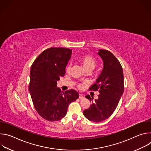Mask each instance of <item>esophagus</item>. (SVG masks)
<instances>
[{
  "label": "esophagus",
  "instance_id": "1",
  "mask_svg": "<svg viewBox=\"0 0 151 151\" xmlns=\"http://www.w3.org/2000/svg\"><path fill=\"white\" fill-rule=\"evenodd\" d=\"M83 98H84V97L83 96L82 94H79V99H83Z\"/></svg>",
  "mask_w": 151,
  "mask_h": 151
}]
</instances>
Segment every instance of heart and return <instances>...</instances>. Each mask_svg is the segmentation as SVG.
<instances>
[{
  "instance_id": "heart-1",
  "label": "heart",
  "mask_w": 151,
  "mask_h": 151,
  "mask_svg": "<svg viewBox=\"0 0 151 151\" xmlns=\"http://www.w3.org/2000/svg\"><path fill=\"white\" fill-rule=\"evenodd\" d=\"M80 62L81 63L83 67L85 70L91 69L93 70L97 66V61L92 56L90 55H82L80 57ZM70 68H71L70 64H68L66 68V71L67 72H69L70 70ZM78 87L79 88H81L82 85H78Z\"/></svg>"
}]
</instances>
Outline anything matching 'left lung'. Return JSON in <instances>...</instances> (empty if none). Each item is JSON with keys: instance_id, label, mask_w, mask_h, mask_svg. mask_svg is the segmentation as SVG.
<instances>
[{"instance_id": "obj_1", "label": "left lung", "mask_w": 151, "mask_h": 151, "mask_svg": "<svg viewBox=\"0 0 151 151\" xmlns=\"http://www.w3.org/2000/svg\"><path fill=\"white\" fill-rule=\"evenodd\" d=\"M97 54L103 60V68L89 90L98 91L100 94L94 101L89 95L85 96L93 102L83 112L86 118L95 122L103 121L112 115L124 90L122 68L118 60L107 50H99Z\"/></svg>"}]
</instances>
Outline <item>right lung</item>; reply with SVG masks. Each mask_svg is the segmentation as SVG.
Listing matches in <instances>:
<instances>
[{"label":"right lung","instance_id":"1","mask_svg":"<svg viewBox=\"0 0 151 151\" xmlns=\"http://www.w3.org/2000/svg\"><path fill=\"white\" fill-rule=\"evenodd\" d=\"M72 50L52 47L43 51L33 63L29 90L35 109L49 121H57L67 114L68 107L79 94L74 90L61 92L57 81L65 74Z\"/></svg>","mask_w":151,"mask_h":151}]
</instances>
